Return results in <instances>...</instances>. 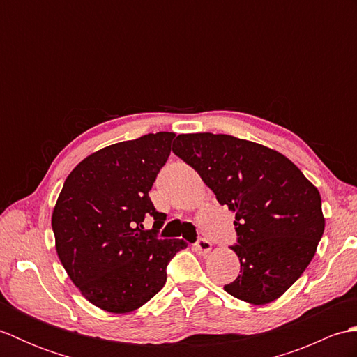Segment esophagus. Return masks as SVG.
Returning a JSON list of instances; mask_svg holds the SVG:
<instances>
[{
    "instance_id": "34e87169",
    "label": "esophagus",
    "mask_w": 357,
    "mask_h": 357,
    "mask_svg": "<svg viewBox=\"0 0 357 357\" xmlns=\"http://www.w3.org/2000/svg\"><path fill=\"white\" fill-rule=\"evenodd\" d=\"M195 250L198 253H201V255H207L210 250H211V242L208 239H206V238H199L198 241H196Z\"/></svg>"
}]
</instances>
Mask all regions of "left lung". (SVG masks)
<instances>
[{
  "mask_svg": "<svg viewBox=\"0 0 357 357\" xmlns=\"http://www.w3.org/2000/svg\"><path fill=\"white\" fill-rule=\"evenodd\" d=\"M173 153L236 211L241 275L224 290L255 305L284 294L312 262L324 234L321 195L290 159L230 135H179Z\"/></svg>",
  "mask_w": 357,
  "mask_h": 357,
  "instance_id": "left-lung-1",
  "label": "left lung"
}]
</instances>
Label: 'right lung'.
<instances>
[{
    "label": "right lung",
    "instance_id": "add662e5",
    "mask_svg": "<svg viewBox=\"0 0 357 357\" xmlns=\"http://www.w3.org/2000/svg\"><path fill=\"white\" fill-rule=\"evenodd\" d=\"M174 133L158 132L113 144L81 161L64 181L52 215L56 253L72 282L93 305L128 313L167 280L183 239H159L165 213L151 202ZM155 219L144 231L143 219Z\"/></svg>",
    "mask_w": 357,
    "mask_h": 357
}]
</instances>
